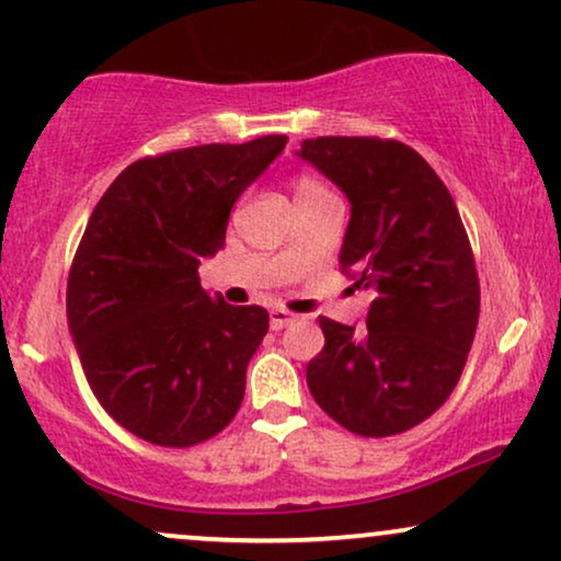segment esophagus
<instances>
[{"instance_id": "1", "label": "esophagus", "mask_w": 561, "mask_h": 561, "mask_svg": "<svg viewBox=\"0 0 561 561\" xmlns=\"http://www.w3.org/2000/svg\"><path fill=\"white\" fill-rule=\"evenodd\" d=\"M295 319H298V316L289 313V310H285V308H274L272 313H268V323H272L274 332H279V329L289 327V323H293Z\"/></svg>"}]
</instances>
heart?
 <instances>
[{
	"mask_svg": "<svg viewBox=\"0 0 561 561\" xmlns=\"http://www.w3.org/2000/svg\"><path fill=\"white\" fill-rule=\"evenodd\" d=\"M327 187L321 185L319 180L313 178H300L298 182H295V198H300V195H313V193H323Z\"/></svg>",
	"mask_w": 561,
	"mask_h": 561,
	"instance_id": "obj_1",
	"label": "heart"
}]
</instances>
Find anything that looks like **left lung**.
<instances>
[{"instance_id":"left-lung-1","label":"left lung","mask_w":561,"mask_h":561,"mask_svg":"<svg viewBox=\"0 0 561 561\" xmlns=\"http://www.w3.org/2000/svg\"><path fill=\"white\" fill-rule=\"evenodd\" d=\"M298 157L347 195L340 266L376 293L363 332L321 316L308 389L353 434H402L447 402L473 345L481 287L460 211L400 140L308 138Z\"/></svg>"}]
</instances>
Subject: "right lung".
Returning a JSON list of instances; mask_svg holds the SVG:
<instances>
[{
	"mask_svg": "<svg viewBox=\"0 0 561 561\" xmlns=\"http://www.w3.org/2000/svg\"><path fill=\"white\" fill-rule=\"evenodd\" d=\"M285 135L135 161L101 195L67 279V323L101 408L159 447H193L240 410L268 313L201 287L234 201Z\"/></svg>",
	"mask_w": 561,
	"mask_h": 561,
	"instance_id": "right-lung-1",
	"label": "right lung"
}]
</instances>
